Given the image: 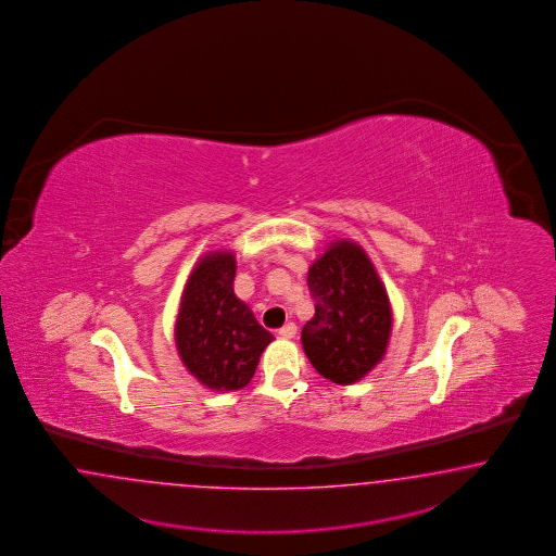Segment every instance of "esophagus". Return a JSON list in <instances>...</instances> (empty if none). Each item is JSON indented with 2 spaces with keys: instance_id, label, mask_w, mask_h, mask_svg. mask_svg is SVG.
<instances>
[{
  "instance_id": "34e87169",
  "label": "esophagus",
  "mask_w": 556,
  "mask_h": 556,
  "mask_svg": "<svg viewBox=\"0 0 556 556\" xmlns=\"http://www.w3.org/2000/svg\"><path fill=\"white\" fill-rule=\"evenodd\" d=\"M298 334V326L293 321H287L286 326L279 330V337L293 338Z\"/></svg>"
}]
</instances>
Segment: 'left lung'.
I'll return each mask as SVG.
<instances>
[{
  "instance_id": "obj_1",
  "label": "left lung",
  "mask_w": 556,
  "mask_h": 556,
  "mask_svg": "<svg viewBox=\"0 0 556 556\" xmlns=\"http://www.w3.org/2000/svg\"><path fill=\"white\" fill-rule=\"evenodd\" d=\"M316 302L303 326L302 344L314 369L338 386H353L388 351L391 305L367 253L353 240H337L307 273Z\"/></svg>"
}]
</instances>
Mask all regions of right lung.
I'll list each match as a JSON object with an SVG mask.
<instances>
[{"label": "right lung", "instance_id": "1", "mask_svg": "<svg viewBox=\"0 0 556 556\" xmlns=\"http://www.w3.org/2000/svg\"><path fill=\"white\" fill-rule=\"evenodd\" d=\"M235 277V254H203L187 279L175 321V342L186 369L214 391L247 388L273 342L251 307L236 298Z\"/></svg>", "mask_w": 556, "mask_h": 556}]
</instances>
